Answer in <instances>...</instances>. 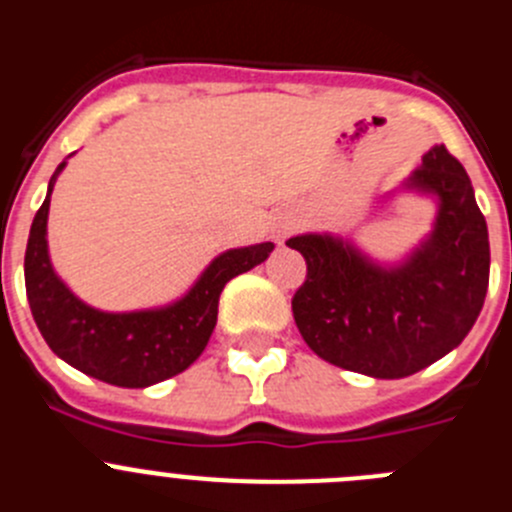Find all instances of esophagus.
Instances as JSON below:
<instances>
[{
  "label": "esophagus",
  "instance_id": "esophagus-1",
  "mask_svg": "<svg viewBox=\"0 0 512 512\" xmlns=\"http://www.w3.org/2000/svg\"><path fill=\"white\" fill-rule=\"evenodd\" d=\"M295 228H297V217H284V220H279V225H277L279 238H284L289 230H295Z\"/></svg>",
  "mask_w": 512,
  "mask_h": 512
}]
</instances>
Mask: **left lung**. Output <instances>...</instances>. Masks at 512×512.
I'll use <instances>...</instances> for the list:
<instances>
[{
  "instance_id": "obj_1",
  "label": "left lung",
  "mask_w": 512,
  "mask_h": 512,
  "mask_svg": "<svg viewBox=\"0 0 512 512\" xmlns=\"http://www.w3.org/2000/svg\"><path fill=\"white\" fill-rule=\"evenodd\" d=\"M436 205L431 230L402 259L379 261L341 233H302L287 246L307 261L292 300L307 346L330 364L402 379L454 351L485 305L490 238L464 166L433 146L400 187Z\"/></svg>"
}]
</instances>
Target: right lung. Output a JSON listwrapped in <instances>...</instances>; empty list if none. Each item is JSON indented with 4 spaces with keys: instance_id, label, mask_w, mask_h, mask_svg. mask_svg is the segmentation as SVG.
Here are the masks:
<instances>
[{
    "instance_id": "1",
    "label": "right lung",
    "mask_w": 512,
    "mask_h": 512,
    "mask_svg": "<svg viewBox=\"0 0 512 512\" xmlns=\"http://www.w3.org/2000/svg\"><path fill=\"white\" fill-rule=\"evenodd\" d=\"M61 161L30 228L25 289L40 336L53 354L99 382L143 390L182 374L200 359L217 323L220 292L233 277L264 264L274 243L228 248L202 269L182 297L158 307L110 312L87 305L53 269L48 251V210Z\"/></svg>"
}]
</instances>
